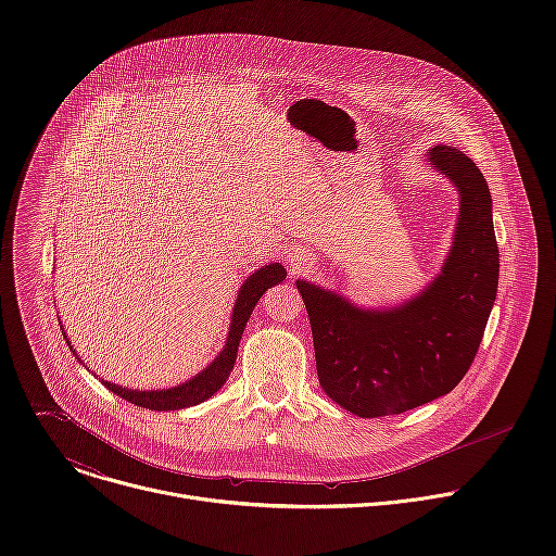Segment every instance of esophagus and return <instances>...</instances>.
I'll use <instances>...</instances> for the list:
<instances>
[{
    "label": "esophagus",
    "mask_w": 556,
    "mask_h": 556,
    "mask_svg": "<svg viewBox=\"0 0 556 556\" xmlns=\"http://www.w3.org/2000/svg\"><path fill=\"white\" fill-rule=\"evenodd\" d=\"M286 264H288L290 270L296 275V273H303L312 262H309V255H307L305 251L296 249V251H290V253L286 255Z\"/></svg>",
    "instance_id": "esophagus-1"
}]
</instances>
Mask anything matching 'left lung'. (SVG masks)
<instances>
[{
    "instance_id": "1",
    "label": "left lung",
    "mask_w": 556,
    "mask_h": 556,
    "mask_svg": "<svg viewBox=\"0 0 556 556\" xmlns=\"http://www.w3.org/2000/svg\"><path fill=\"white\" fill-rule=\"evenodd\" d=\"M459 191V217L442 273L391 309H361L341 294L296 281L316 374L330 399L361 418L403 414L448 393L480 350L497 294L500 249L482 172L448 144L427 153Z\"/></svg>"
}]
</instances>
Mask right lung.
I'll return each mask as SVG.
<instances>
[{
    "label": "right lung",
    "mask_w": 556,
    "mask_h": 556,
    "mask_svg": "<svg viewBox=\"0 0 556 556\" xmlns=\"http://www.w3.org/2000/svg\"><path fill=\"white\" fill-rule=\"evenodd\" d=\"M286 279V268L281 264H268L264 268H260L257 273H253L244 286L240 288V294L235 299V307H232V319H230V332L226 339L224 350L219 352V356L200 374H195L191 380L172 387V389H153V391H138V389H127L108 380H101L110 391H114L116 395H121L123 401L138 405L142 409H151V412H176V409H185V407H193L204 403L206 399L224 387L235 358H237V348H240V339L244 334V328L251 319V314L257 305V301L262 299V294L281 283ZM65 334V332H63ZM67 341V337H65ZM70 345V341H67ZM72 350V345H70ZM76 356V352H72ZM78 358V356H76Z\"/></svg>",
    "instance_id": "1"
}]
</instances>
